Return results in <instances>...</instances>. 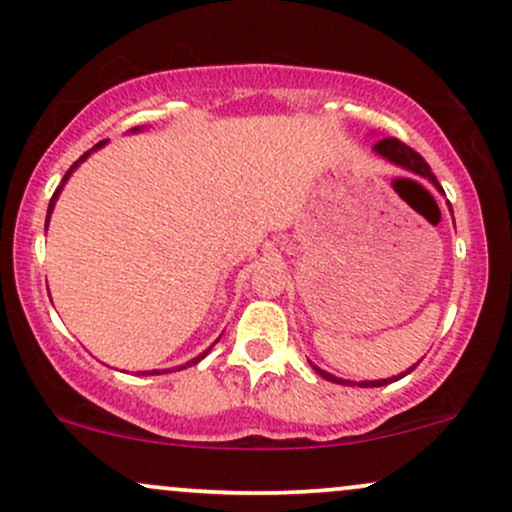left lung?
Here are the masks:
<instances>
[{"instance_id":"obj_1","label":"left lung","mask_w":512,"mask_h":512,"mask_svg":"<svg viewBox=\"0 0 512 512\" xmlns=\"http://www.w3.org/2000/svg\"><path fill=\"white\" fill-rule=\"evenodd\" d=\"M373 151L378 156H383V158H387V161L390 163H395V166H399V168H404V170H409V173H416V175H421V178H426L428 182H433V185L438 187L440 192H443V187H440V182L436 180V175L431 173V166H428V163L424 161V158H421L419 154H416L414 149H411V146H407L404 142H399V139H395V137H387V139H380L378 144L373 146ZM317 373L322 375V378L325 380H330V383H337V385H349V380H342V378H334V375H330V373H325V370H320L317 366H313ZM416 366H411L407 373H411V370H414ZM407 373H402V375H395V378H387V380H363V383H358L361 387H380V385H387V383H392V380H399V378H404V375Z\"/></svg>"}]
</instances>
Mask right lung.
<instances>
[{"label": "right lung", "instance_id": "1", "mask_svg": "<svg viewBox=\"0 0 512 512\" xmlns=\"http://www.w3.org/2000/svg\"><path fill=\"white\" fill-rule=\"evenodd\" d=\"M132 132H139V127H134V129H132ZM103 144H105V142H98L96 146H93V149H91V151L101 149V146H103ZM91 151H86V154H84V156H81V158H79V161H76V163H74V166L67 170V175H64V178H62V185H60V187H57V190H55V195H52V199H50V207H48V221H50V214H52V209H55V202H57V197H60V192H62L64 182H67V180H69V175H72V173H74V170H76V166H79V163H81V161H86V158H88V154H91ZM209 349H211V346H209ZM209 349H207V351H204V354H199L197 358H192V361H187V363H185V366H192V363H199V361H202V358L209 354ZM185 366H180L178 370H182V368H185ZM154 373L158 375V370H151V373H149V370H146V375H154ZM142 375H144V373H142Z\"/></svg>", "mask_w": 512, "mask_h": 512}]
</instances>
